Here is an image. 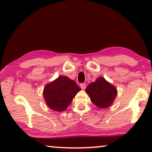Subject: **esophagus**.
I'll list each match as a JSON object with an SVG mask.
<instances>
[{"mask_svg": "<svg viewBox=\"0 0 152 152\" xmlns=\"http://www.w3.org/2000/svg\"><path fill=\"white\" fill-rule=\"evenodd\" d=\"M80 87H81V89H85L86 87H87V85H86L85 83H81L80 85Z\"/></svg>", "mask_w": 152, "mask_h": 152, "instance_id": "1", "label": "esophagus"}]
</instances>
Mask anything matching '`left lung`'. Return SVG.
Masks as SVG:
<instances>
[{
    "label": "left lung",
    "instance_id": "1",
    "mask_svg": "<svg viewBox=\"0 0 152 152\" xmlns=\"http://www.w3.org/2000/svg\"><path fill=\"white\" fill-rule=\"evenodd\" d=\"M91 100L99 108H107L112 104L117 96V90L102 77H99L86 88Z\"/></svg>",
    "mask_w": 152,
    "mask_h": 152
}]
</instances>
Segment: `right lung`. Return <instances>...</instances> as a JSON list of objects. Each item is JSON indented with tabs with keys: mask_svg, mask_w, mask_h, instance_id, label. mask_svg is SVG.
<instances>
[{
	"mask_svg": "<svg viewBox=\"0 0 152 152\" xmlns=\"http://www.w3.org/2000/svg\"><path fill=\"white\" fill-rule=\"evenodd\" d=\"M80 90L76 82L66 76H61L45 87L44 97L51 109L61 112L66 109Z\"/></svg>",
	"mask_w": 152,
	"mask_h": 152,
	"instance_id": "right-lung-1",
	"label": "right lung"
}]
</instances>
